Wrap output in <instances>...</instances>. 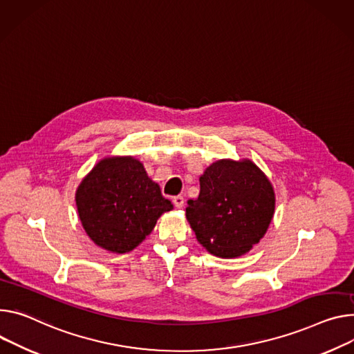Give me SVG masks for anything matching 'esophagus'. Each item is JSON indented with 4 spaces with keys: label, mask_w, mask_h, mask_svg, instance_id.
<instances>
[{
    "label": "esophagus",
    "mask_w": 354,
    "mask_h": 354,
    "mask_svg": "<svg viewBox=\"0 0 354 354\" xmlns=\"http://www.w3.org/2000/svg\"><path fill=\"white\" fill-rule=\"evenodd\" d=\"M172 202H174L175 207H178V209L183 207V198H182V196H175V198L172 199Z\"/></svg>",
    "instance_id": "obj_1"
}]
</instances>
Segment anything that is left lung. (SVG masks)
Listing matches in <instances>:
<instances>
[{"mask_svg": "<svg viewBox=\"0 0 354 354\" xmlns=\"http://www.w3.org/2000/svg\"><path fill=\"white\" fill-rule=\"evenodd\" d=\"M198 199L186 218L198 241L221 259H234L260 243L275 210L274 187L250 159H218L199 178Z\"/></svg>", "mask_w": 354, "mask_h": 354, "instance_id": "1", "label": "left lung"}]
</instances>
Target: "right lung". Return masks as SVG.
Returning <instances> with one entry per match:
<instances>
[{
    "instance_id": "obj_1",
    "label": "right lung",
    "mask_w": 354,
    "mask_h": 354,
    "mask_svg": "<svg viewBox=\"0 0 354 354\" xmlns=\"http://www.w3.org/2000/svg\"><path fill=\"white\" fill-rule=\"evenodd\" d=\"M82 226L99 247L124 254L140 245L174 205L134 156L99 160L76 190Z\"/></svg>"
}]
</instances>
